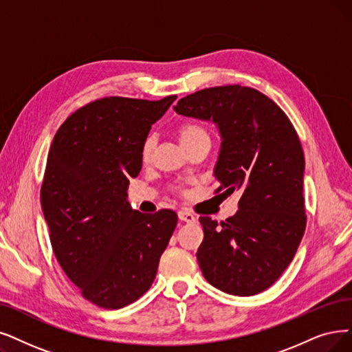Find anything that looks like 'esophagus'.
Returning <instances> with one entry per match:
<instances>
[{
	"label": "esophagus",
	"mask_w": 352,
	"mask_h": 352,
	"mask_svg": "<svg viewBox=\"0 0 352 352\" xmlns=\"http://www.w3.org/2000/svg\"><path fill=\"white\" fill-rule=\"evenodd\" d=\"M177 215H179V219H180V221H185V222H189V223L196 222L195 215H193V214H190L189 210H186V209H182V210H179Z\"/></svg>",
	"instance_id": "esophagus-1"
}]
</instances>
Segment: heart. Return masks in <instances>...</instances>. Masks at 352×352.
I'll return each instance as SVG.
<instances>
[{
	"instance_id": "1",
	"label": "heart",
	"mask_w": 352,
	"mask_h": 352,
	"mask_svg": "<svg viewBox=\"0 0 352 352\" xmlns=\"http://www.w3.org/2000/svg\"><path fill=\"white\" fill-rule=\"evenodd\" d=\"M177 134L180 138V143L184 144V147L190 146L193 143L202 142V140H209V133L208 130L204 127V125L198 124V122H185L182 124L180 127L177 129ZM154 135H147L144 138V142L142 144V157L143 160H147L150 157V154L153 151L154 147Z\"/></svg>"
}]
</instances>
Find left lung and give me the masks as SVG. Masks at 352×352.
Listing matches in <instances>:
<instances>
[{"mask_svg":"<svg viewBox=\"0 0 352 352\" xmlns=\"http://www.w3.org/2000/svg\"><path fill=\"white\" fill-rule=\"evenodd\" d=\"M175 111L218 125L215 192H241L234 217L221 223L199 218L205 235L196 257L204 277L235 296L269 289L296 254L306 228L305 156L296 130L269 96L241 85L190 94Z\"/></svg>","mask_w":352,"mask_h":352,"instance_id":"8db88e82","label":"left lung"}]
</instances>
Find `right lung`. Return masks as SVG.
I'll use <instances>...</instances> for the list:
<instances>
[{
  "mask_svg": "<svg viewBox=\"0 0 352 352\" xmlns=\"http://www.w3.org/2000/svg\"><path fill=\"white\" fill-rule=\"evenodd\" d=\"M176 95L160 101L101 98L54 134L40 201L56 258L82 296L121 309L150 289L176 228L175 210L142 214L127 201L142 144Z\"/></svg>",
  "mask_w": 352,
  "mask_h": 352,
  "instance_id": "add662e5",
  "label": "right lung"
}]
</instances>
